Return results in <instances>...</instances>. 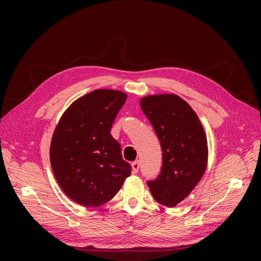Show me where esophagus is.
I'll list each match as a JSON object with an SVG mask.
<instances>
[{"mask_svg": "<svg viewBox=\"0 0 261 261\" xmlns=\"http://www.w3.org/2000/svg\"><path fill=\"white\" fill-rule=\"evenodd\" d=\"M132 169H133V173H137L139 170V161H135L132 163Z\"/></svg>", "mask_w": 261, "mask_h": 261, "instance_id": "34e87169", "label": "esophagus"}]
</instances>
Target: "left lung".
Segmentation results:
<instances>
[{"label":"left lung","mask_w":261,"mask_h":261,"mask_svg":"<svg viewBox=\"0 0 261 261\" xmlns=\"http://www.w3.org/2000/svg\"><path fill=\"white\" fill-rule=\"evenodd\" d=\"M140 107L162 150L160 174L147 184L158 202L174 207L193 191L206 170V134L193 109L175 94L145 97Z\"/></svg>","instance_id":"left-lung-1"}]
</instances>
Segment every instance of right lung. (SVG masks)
Instances as JSON below:
<instances>
[{"mask_svg": "<svg viewBox=\"0 0 261 261\" xmlns=\"http://www.w3.org/2000/svg\"><path fill=\"white\" fill-rule=\"evenodd\" d=\"M127 96L98 89L76 100L54 130L51 167L59 185L70 199L85 207L111 200L132 173L123 160L121 145L111 127Z\"/></svg>", "mask_w": 261, "mask_h": 261, "instance_id": "obj_1", "label": "right lung"}]
</instances>
